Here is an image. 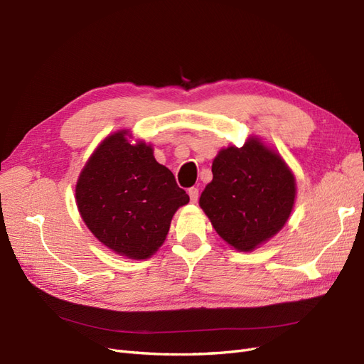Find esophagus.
Returning a JSON list of instances; mask_svg holds the SVG:
<instances>
[{
  "mask_svg": "<svg viewBox=\"0 0 364 364\" xmlns=\"http://www.w3.org/2000/svg\"><path fill=\"white\" fill-rule=\"evenodd\" d=\"M187 193H189V196H191V201H192V203H196V201H198L199 191L196 189V187H191V189L187 191Z\"/></svg>",
  "mask_w": 364,
  "mask_h": 364,
  "instance_id": "1",
  "label": "esophagus"
}]
</instances>
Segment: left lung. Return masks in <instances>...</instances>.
<instances>
[{"label":"left lung","instance_id":"8db88e82","mask_svg":"<svg viewBox=\"0 0 364 364\" xmlns=\"http://www.w3.org/2000/svg\"><path fill=\"white\" fill-rule=\"evenodd\" d=\"M212 172L199 205L225 242L239 251H252L283 228L296 189L277 152L250 139L242 148L222 149Z\"/></svg>","mask_w":364,"mask_h":364}]
</instances>
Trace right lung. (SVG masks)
<instances>
[{
    "label": "right lung",
    "mask_w": 364,
    "mask_h": 364,
    "mask_svg": "<svg viewBox=\"0 0 364 364\" xmlns=\"http://www.w3.org/2000/svg\"><path fill=\"white\" fill-rule=\"evenodd\" d=\"M77 205L87 228L107 248L148 259L165 242L177 208L189 203L173 173L152 148L128 144L125 132L109 136L81 171Z\"/></svg>",
    "instance_id": "right-lung-1"
}]
</instances>
